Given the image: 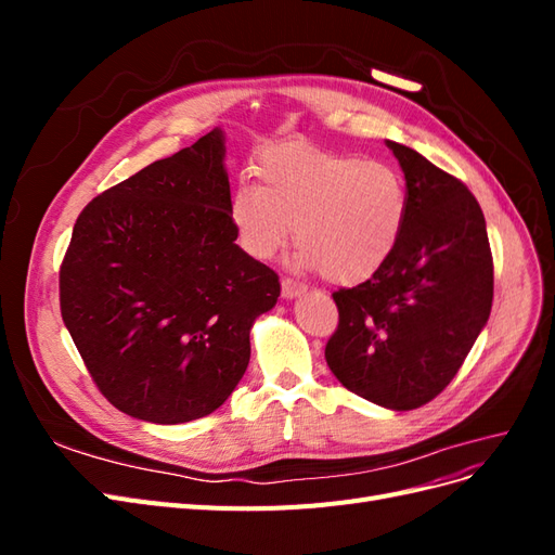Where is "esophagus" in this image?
<instances>
[{
  "label": "esophagus",
  "instance_id": "1",
  "mask_svg": "<svg viewBox=\"0 0 555 555\" xmlns=\"http://www.w3.org/2000/svg\"><path fill=\"white\" fill-rule=\"evenodd\" d=\"M306 292V287L304 284H298V282H294L292 278H282V298H296V296H300Z\"/></svg>",
  "mask_w": 555,
  "mask_h": 555
}]
</instances>
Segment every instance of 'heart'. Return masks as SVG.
Segmentation results:
<instances>
[{
    "label": "heart",
    "mask_w": 555,
    "mask_h": 555,
    "mask_svg": "<svg viewBox=\"0 0 555 555\" xmlns=\"http://www.w3.org/2000/svg\"><path fill=\"white\" fill-rule=\"evenodd\" d=\"M257 184H238L229 220L249 257L273 259L296 236L294 263L335 284L373 278L408 220V190L393 166L308 143L268 147Z\"/></svg>",
    "instance_id": "heart-1"
}]
</instances>
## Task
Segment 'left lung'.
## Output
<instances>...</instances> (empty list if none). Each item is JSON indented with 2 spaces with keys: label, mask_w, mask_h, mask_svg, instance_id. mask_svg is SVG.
I'll return each mask as SVG.
<instances>
[{
  "label": "left lung",
  "mask_w": 555,
  "mask_h": 555,
  "mask_svg": "<svg viewBox=\"0 0 555 555\" xmlns=\"http://www.w3.org/2000/svg\"><path fill=\"white\" fill-rule=\"evenodd\" d=\"M408 188V220L379 271L333 294L326 363L379 408L426 405L459 373L489 322L493 257L477 198L416 150L386 141Z\"/></svg>",
  "instance_id": "1"
}]
</instances>
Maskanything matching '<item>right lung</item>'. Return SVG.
Segmentation results:
<instances>
[{"instance_id": "right-lung-1", "label": "right lung", "mask_w": 555, "mask_h": 555, "mask_svg": "<svg viewBox=\"0 0 555 555\" xmlns=\"http://www.w3.org/2000/svg\"><path fill=\"white\" fill-rule=\"evenodd\" d=\"M224 131L145 166L78 215L60 268L64 326L111 405L150 424L215 412L280 296L236 245Z\"/></svg>"}]
</instances>
